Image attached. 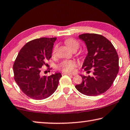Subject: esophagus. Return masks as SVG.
Segmentation results:
<instances>
[{"instance_id": "34e87169", "label": "esophagus", "mask_w": 130, "mask_h": 130, "mask_svg": "<svg viewBox=\"0 0 130 130\" xmlns=\"http://www.w3.org/2000/svg\"><path fill=\"white\" fill-rule=\"evenodd\" d=\"M63 75H75V74H74V73H67V72H64V73H63Z\"/></svg>"}]
</instances>
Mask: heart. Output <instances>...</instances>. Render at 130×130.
<instances>
[{
    "label": "heart",
    "mask_w": 130,
    "mask_h": 130,
    "mask_svg": "<svg viewBox=\"0 0 130 130\" xmlns=\"http://www.w3.org/2000/svg\"><path fill=\"white\" fill-rule=\"evenodd\" d=\"M65 44L69 47V49L73 50L76 49L77 50L79 47V43L74 39H68L65 40ZM57 47H55L53 50V54L54 55L56 51ZM77 62L73 60H65L62 62L59 65L58 67L59 69L62 70L63 71L67 72H72L75 71V67L77 66Z\"/></svg>",
    "instance_id": "obj_1"
}]
</instances>
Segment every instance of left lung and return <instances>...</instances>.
<instances>
[{
    "instance_id": "8db88e82",
    "label": "left lung",
    "mask_w": 130,
    "mask_h": 130,
    "mask_svg": "<svg viewBox=\"0 0 130 130\" xmlns=\"http://www.w3.org/2000/svg\"><path fill=\"white\" fill-rule=\"evenodd\" d=\"M87 46L88 53L82 68L87 72L92 70V76L80 75L81 84L75 86L87 96L102 94L109 88L119 72V57L109 40L102 35L84 34L79 36Z\"/></svg>"
}]
</instances>
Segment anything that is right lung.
Here are the masks:
<instances>
[{"instance_id": "add662e5", "label": "right lung", "mask_w": 130, "mask_h": 130, "mask_svg": "<svg viewBox=\"0 0 130 130\" xmlns=\"http://www.w3.org/2000/svg\"><path fill=\"white\" fill-rule=\"evenodd\" d=\"M57 38H42L28 42L21 49L14 61V80L20 89L29 97L44 100L55 91L61 73L48 76L42 74V67L52 56L53 47Z\"/></svg>"}]
</instances>
